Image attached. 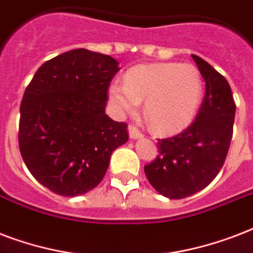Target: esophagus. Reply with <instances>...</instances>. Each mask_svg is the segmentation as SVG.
<instances>
[{
    "instance_id": "esophagus-1",
    "label": "esophagus",
    "mask_w": 253,
    "mask_h": 253,
    "mask_svg": "<svg viewBox=\"0 0 253 253\" xmlns=\"http://www.w3.org/2000/svg\"><path fill=\"white\" fill-rule=\"evenodd\" d=\"M128 132H129V137H130L132 140H137V138H141V137H142V133H141L136 126H133V125H129Z\"/></svg>"
}]
</instances>
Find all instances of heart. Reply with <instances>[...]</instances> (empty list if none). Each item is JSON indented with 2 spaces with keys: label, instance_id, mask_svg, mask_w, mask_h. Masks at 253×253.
<instances>
[{
  "label": "heart",
  "instance_id": "1",
  "mask_svg": "<svg viewBox=\"0 0 253 253\" xmlns=\"http://www.w3.org/2000/svg\"><path fill=\"white\" fill-rule=\"evenodd\" d=\"M203 96L201 72L193 64L150 63L130 68L124 85L113 83L108 99L119 115L134 113L144 104V116L157 133L187 128L197 116Z\"/></svg>",
  "mask_w": 253,
  "mask_h": 253
}]
</instances>
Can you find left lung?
<instances>
[{"label":"left lung","mask_w":253,"mask_h":253,"mask_svg":"<svg viewBox=\"0 0 253 253\" xmlns=\"http://www.w3.org/2000/svg\"><path fill=\"white\" fill-rule=\"evenodd\" d=\"M194 62L206 83L197 120L177 136L158 140V156L145 165L148 181L170 199L203 190L222 169L232 138L236 105L228 82L197 55Z\"/></svg>","instance_id":"1"}]
</instances>
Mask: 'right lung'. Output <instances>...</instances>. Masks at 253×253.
<instances>
[{
  "mask_svg": "<svg viewBox=\"0 0 253 253\" xmlns=\"http://www.w3.org/2000/svg\"><path fill=\"white\" fill-rule=\"evenodd\" d=\"M120 70L112 56L76 48L47 60L21 103L19 150L34 178L76 197L104 178L113 150L128 141L125 123L105 115L107 91Z\"/></svg>",
  "mask_w": 253,
  "mask_h": 253,
  "instance_id": "1",
  "label": "right lung"
}]
</instances>
